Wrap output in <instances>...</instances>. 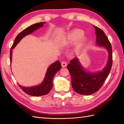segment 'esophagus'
I'll return each mask as SVG.
<instances>
[{
	"label": "esophagus",
	"instance_id": "1",
	"mask_svg": "<svg viewBox=\"0 0 124 124\" xmlns=\"http://www.w3.org/2000/svg\"><path fill=\"white\" fill-rule=\"evenodd\" d=\"M61 65H62V67H67V62H65V61H62L61 62Z\"/></svg>",
	"mask_w": 124,
	"mask_h": 124
}]
</instances>
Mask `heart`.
<instances>
[{
	"instance_id": "obj_1",
	"label": "heart",
	"mask_w": 124,
	"mask_h": 124,
	"mask_svg": "<svg viewBox=\"0 0 124 124\" xmlns=\"http://www.w3.org/2000/svg\"><path fill=\"white\" fill-rule=\"evenodd\" d=\"M83 35V32L80 30H76L69 34L68 37V42L69 43H73L77 41ZM86 39L85 38H82L79 41L76 46V50L79 51L83 48L85 44Z\"/></svg>"
}]
</instances>
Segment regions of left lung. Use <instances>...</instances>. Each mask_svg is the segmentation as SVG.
I'll use <instances>...</instances> for the list:
<instances>
[{"label": "left lung", "mask_w": 124, "mask_h": 124, "mask_svg": "<svg viewBox=\"0 0 124 124\" xmlns=\"http://www.w3.org/2000/svg\"><path fill=\"white\" fill-rule=\"evenodd\" d=\"M97 45L104 46L109 52V60L104 69L99 72L90 73L84 71L78 58H74L68 65L67 68L71 77V84L77 93L88 95L98 91L103 84L111 71L112 65L111 45L104 31L94 25Z\"/></svg>", "instance_id": "left-lung-1"}]
</instances>
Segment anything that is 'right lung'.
<instances>
[{
	"mask_svg": "<svg viewBox=\"0 0 124 124\" xmlns=\"http://www.w3.org/2000/svg\"><path fill=\"white\" fill-rule=\"evenodd\" d=\"M44 23L45 22H40L31 25L28 28L25 29L24 30H23L16 36L10 51V62L12 61V49L14 48L15 46L19 43V41L24 36L32 33L39 28L41 27ZM61 68V64L59 61L50 65V67L47 69L45 78L40 85L31 87H25L21 86L20 85H18L23 92L28 95H30L35 96L45 95L49 93V92L51 91L53 86V79L55 73L60 70Z\"/></svg>",
	"mask_w": 124,
	"mask_h": 124,
	"instance_id": "obj_1",
	"label": "right lung"
}]
</instances>
